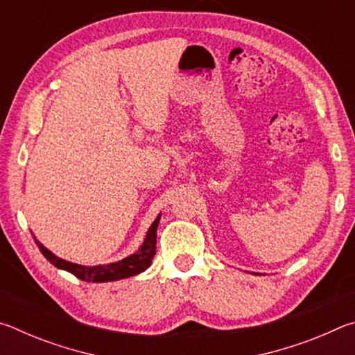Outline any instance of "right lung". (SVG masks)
I'll return each mask as SVG.
<instances>
[{"instance_id": "add662e5", "label": "right lung", "mask_w": 355, "mask_h": 355, "mask_svg": "<svg viewBox=\"0 0 355 355\" xmlns=\"http://www.w3.org/2000/svg\"><path fill=\"white\" fill-rule=\"evenodd\" d=\"M161 214L155 219V222L150 225L146 239H144L142 245L139 250L131 254L130 257L123 258V260L110 263V264H97V266H83V264H76L67 260H62V258L56 257L53 252L48 250L44 244H40L34 236V241L37 244L42 254L50 261L53 266L59 269H64L70 274H73L75 277L81 279L84 282H114L120 279H127L131 275L141 274L146 271V269L152 264V258L156 254V228H158Z\"/></svg>"}]
</instances>
